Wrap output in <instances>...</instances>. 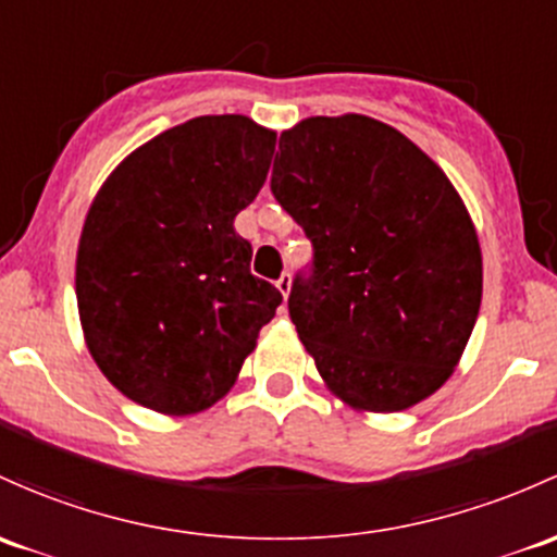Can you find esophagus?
<instances>
[{
  "instance_id": "1",
  "label": "esophagus",
  "mask_w": 557,
  "mask_h": 557,
  "mask_svg": "<svg viewBox=\"0 0 557 557\" xmlns=\"http://www.w3.org/2000/svg\"><path fill=\"white\" fill-rule=\"evenodd\" d=\"M290 283H294V277H290V272H283V274H280V280H277V283H274V285H277L280 294L288 298V294H290Z\"/></svg>"
}]
</instances>
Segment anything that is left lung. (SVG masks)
I'll return each instance as SVG.
<instances>
[{
  "label": "left lung",
  "instance_id": "1",
  "mask_svg": "<svg viewBox=\"0 0 557 557\" xmlns=\"http://www.w3.org/2000/svg\"><path fill=\"white\" fill-rule=\"evenodd\" d=\"M272 195L312 243L288 312L325 384L376 413L441 389L483 296L475 226L446 173L371 116H309L280 136Z\"/></svg>",
  "mask_w": 557,
  "mask_h": 557
}]
</instances>
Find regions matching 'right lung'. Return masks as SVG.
I'll list each match as a JSON object with an SVG mask.
<instances>
[{
	"instance_id": "1",
	"label": "right lung",
	"mask_w": 557,
	"mask_h": 557,
	"mask_svg": "<svg viewBox=\"0 0 557 557\" xmlns=\"http://www.w3.org/2000/svg\"><path fill=\"white\" fill-rule=\"evenodd\" d=\"M274 140L243 114L197 116L133 151L90 205L77 253L87 347L151 411L186 417L224 397L283 304L234 232Z\"/></svg>"
}]
</instances>
